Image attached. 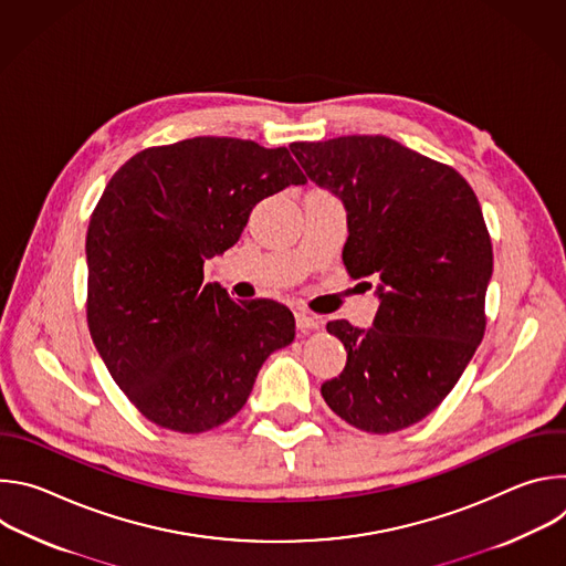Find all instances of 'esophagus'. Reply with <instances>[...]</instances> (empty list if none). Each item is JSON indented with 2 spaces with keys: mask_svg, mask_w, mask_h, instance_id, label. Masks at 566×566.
<instances>
[{
  "mask_svg": "<svg viewBox=\"0 0 566 566\" xmlns=\"http://www.w3.org/2000/svg\"><path fill=\"white\" fill-rule=\"evenodd\" d=\"M295 325L300 332H311V329H319L322 327V317L304 311V308H297L295 311Z\"/></svg>",
  "mask_w": 566,
  "mask_h": 566,
  "instance_id": "obj_1",
  "label": "esophagus"
}]
</instances>
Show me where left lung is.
<instances>
[{
    "label": "left lung",
    "mask_w": 566,
    "mask_h": 566,
    "mask_svg": "<svg viewBox=\"0 0 566 566\" xmlns=\"http://www.w3.org/2000/svg\"><path fill=\"white\" fill-rule=\"evenodd\" d=\"M291 151L347 210L349 275L380 280L369 329L327 325L347 365L322 382V398L358 430L410 428L450 394L486 329L493 244L479 201L457 170L387 136L293 143Z\"/></svg>",
    "instance_id": "8db88e82"
}]
</instances>
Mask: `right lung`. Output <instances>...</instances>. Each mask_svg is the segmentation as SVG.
Returning <instances> with one entry per match:
<instances>
[{"instance_id": "obj_1", "label": "right lung", "mask_w": 566, "mask_h": 566, "mask_svg": "<svg viewBox=\"0 0 566 566\" xmlns=\"http://www.w3.org/2000/svg\"><path fill=\"white\" fill-rule=\"evenodd\" d=\"M286 147L197 136L147 147L107 184L87 230V322L112 378L151 423L199 434L232 419L264 360L293 343L273 300L203 284L266 197L304 186Z\"/></svg>"}]
</instances>
